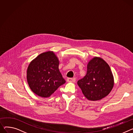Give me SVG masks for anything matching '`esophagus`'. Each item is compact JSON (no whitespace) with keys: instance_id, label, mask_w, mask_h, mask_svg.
Masks as SVG:
<instances>
[{"instance_id":"esophagus-1","label":"esophagus","mask_w":133,"mask_h":133,"mask_svg":"<svg viewBox=\"0 0 133 133\" xmlns=\"http://www.w3.org/2000/svg\"><path fill=\"white\" fill-rule=\"evenodd\" d=\"M67 81L68 82H70V83H73L75 82V79L74 78H68L67 79Z\"/></svg>"}]
</instances>
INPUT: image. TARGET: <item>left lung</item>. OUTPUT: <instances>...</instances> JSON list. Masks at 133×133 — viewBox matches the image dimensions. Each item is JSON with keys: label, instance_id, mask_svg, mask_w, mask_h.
Listing matches in <instances>:
<instances>
[{"label": "left lung", "instance_id": "obj_1", "mask_svg": "<svg viewBox=\"0 0 133 133\" xmlns=\"http://www.w3.org/2000/svg\"><path fill=\"white\" fill-rule=\"evenodd\" d=\"M77 84L86 98L95 101L108 96L114 85V78L108 63L99 57H94L88 64L85 76Z\"/></svg>", "mask_w": 133, "mask_h": 133}]
</instances>
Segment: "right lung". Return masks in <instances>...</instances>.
<instances>
[{"mask_svg":"<svg viewBox=\"0 0 133 133\" xmlns=\"http://www.w3.org/2000/svg\"><path fill=\"white\" fill-rule=\"evenodd\" d=\"M59 61L52 51L42 53L31 61L26 72L31 90L37 95L50 97L66 81L59 70Z\"/></svg>","mask_w":133,"mask_h":133,"instance_id":"add662e5","label":"right lung"}]
</instances>
